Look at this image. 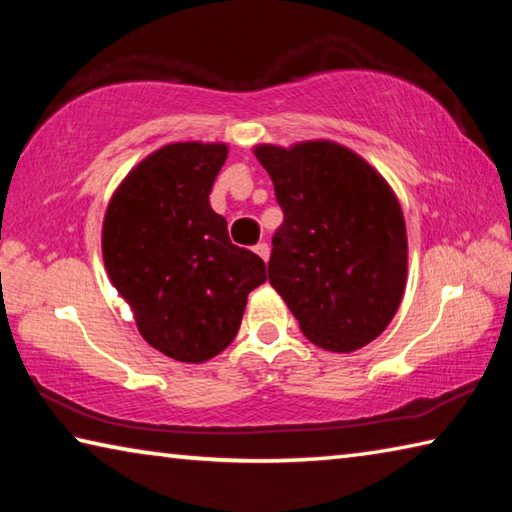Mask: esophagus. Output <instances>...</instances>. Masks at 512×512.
Segmentation results:
<instances>
[{"label":"esophagus","instance_id":"1","mask_svg":"<svg viewBox=\"0 0 512 512\" xmlns=\"http://www.w3.org/2000/svg\"><path fill=\"white\" fill-rule=\"evenodd\" d=\"M255 253L264 259V262H268V257H271V248H268L266 241H259V244L255 246Z\"/></svg>","mask_w":512,"mask_h":512}]
</instances>
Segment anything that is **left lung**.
Listing matches in <instances>:
<instances>
[{
	"label": "left lung",
	"instance_id": "obj_1",
	"mask_svg": "<svg viewBox=\"0 0 512 512\" xmlns=\"http://www.w3.org/2000/svg\"><path fill=\"white\" fill-rule=\"evenodd\" d=\"M255 155L284 212L271 287L318 348L352 352L375 341L406 284V225L393 189L357 153L327 140L262 144Z\"/></svg>",
	"mask_w": 512,
	"mask_h": 512
}]
</instances>
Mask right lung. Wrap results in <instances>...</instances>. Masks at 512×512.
<instances>
[{"instance_id":"1","label":"right lung","mask_w":512,"mask_h":512,"mask_svg":"<svg viewBox=\"0 0 512 512\" xmlns=\"http://www.w3.org/2000/svg\"><path fill=\"white\" fill-rule=\"evenodd\" d=\"M225 144L178 142L144 158L119 185L103 219V262L131 305L144 341L201 363L235 339L248 293L266 264L228 237L210 192Z\"/></svg>"}]
</instances>
